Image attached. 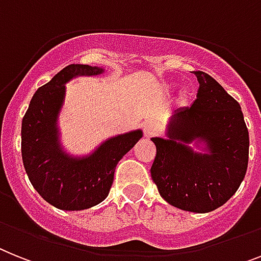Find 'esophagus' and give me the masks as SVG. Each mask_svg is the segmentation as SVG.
I'll use <instances>...</instances> for the list:
<instances>
[{
    "instance_id": "esophagus-1",
    "label": "esophagus",
    "mask_w": 261,
    "mask_h": 261,
    "mask_svg": "<svg viewBox=\"0 0 261 261\" xmlns=\"http://www.w3.org/2000/svg\"><path fill=\"white\" fill-rule=\"evenodd\" d=\"M143 130L146 139H150V137H153L157 133V125L152 120H146L143 124Z\"/></svg>"
}]
</instances>
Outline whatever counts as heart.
<instances>
[{
    "label": "heart",
    "mask_w": 261,
    "mask_h": 261,
    "mask_svg": "<svg viewBox=\"0 0 261 261\" xmlns=\"http://www.w3.org/2000/svg\"><path fill=\"white\" fill-rule=\"evenodd\" d=\"M174 89H176V85H174V84H165L164 87H163V90H164L165 94L173 93ZM187 101H188V92H187V90H181L180 94H178V102H180V105H185Z\"/></svg>",
    "instance_id": "heart-1"
}]
</instances>
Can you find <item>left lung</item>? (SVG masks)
<instances>
[{
	"label": "left lung",
	"instance_id": "left-lung-1",
	"mask_svg": "<svg viewBox=\"0 0 261 261\" xmlns=\"http://www.w3.org/2000/svg\"><path fill=\"white\" fill-rule=\"evenodd\" d=\"M200 84L191 107L173 112L165 137H152V180L178 210L206 213L225 204L244 180L249 136L242 108L216 80L195 72Z\"/></svg>",
	"mask_w": 261,
	"mask_h": 261
}]
</instances>
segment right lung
Listing matches in <instances>:
<instances>
[{"label":"right lung","mask_w":261,"mask_h":261,"mask_svg":"<svg viewBox=\"0 0 261 261\" xmlns=\"http://www.w3.org/2000/svg\"><path fill=\"white\" fill-rule=\"evenodd\" d=\"M102 73L100 66L68 65L37 89L22 118L21 152L28 177L41 197L58 210L83 211L104 201L118 161L143 137V130L135 129L108 137L85 154L65 149L60 116L66 84Z\"/></svg>","instance_id":"right-lung-1"}]
</instances>
